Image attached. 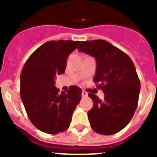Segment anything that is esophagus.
<instances>
[{"label":"esophagus","mask_w":157,"mask_h":157,"mask_svg":"<svg viewBox=\"0 0 157 157\" xmlns=\"http://www.w3.org/2000/svg\"><path fill=\"white\" fill-rule=\"evenodd\" d=\"M82 98H86V97H87L86 91H85V90L82 91Z\"/></svg>","instance_id":"1"}]
</instances>
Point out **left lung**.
Masks as SVG:
<instances>
[{
	"label": "left lung",
	"mask_w": 157,
	"mask_h": 157,
	"mask_svg": "<svg viewBox=\"0 0 157 157\" xmlns=\"http://www.w3.org/2000/svg\"><path fill=\"white\" fill-rule=\"evenodd\" d=\"M78 49L96 59L94 82L105 94L104 100L88 94L94 101L88 112L90 127L100 134H116L130 123L138 107L141 83L134 63L127 54L105 40L82 41Z\"/></svg>",
	"instance_id": "obj_1"
}]
</instances>
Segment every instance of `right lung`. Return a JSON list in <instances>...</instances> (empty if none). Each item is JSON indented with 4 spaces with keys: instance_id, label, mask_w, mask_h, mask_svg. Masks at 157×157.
Here are the masks:
<instances>
[{
    "instance_id": "obj_1",
    "label": "right lung",
    "mask_w": 157,
    "mask_h": 157,
    "mask_svg": "<svg viewBox=\"0 0 157 157\" xmlns=\"http://www.w3.org/2000/svg\"><path fill=\"white\" fill-rule=\"evenodd\" d=\"M79 41H49L37 48L24 63L20 75V98L33 125L42 132L56 134L70 126L82 98V90L71 86L59 93L57 75L64 73L67 58Z\"/></svg>"
}]
</instances>
